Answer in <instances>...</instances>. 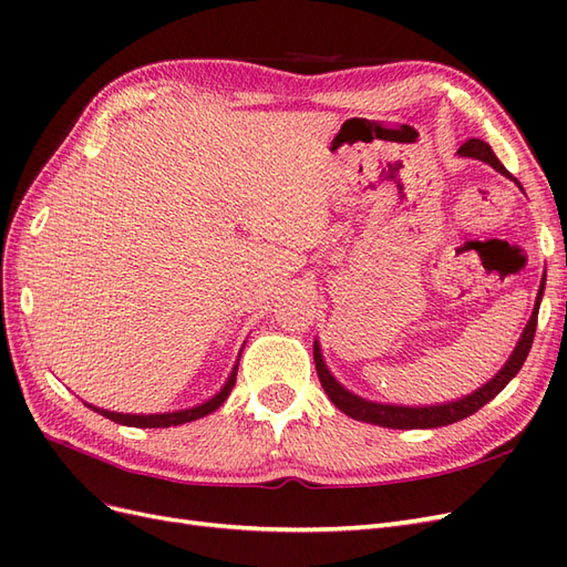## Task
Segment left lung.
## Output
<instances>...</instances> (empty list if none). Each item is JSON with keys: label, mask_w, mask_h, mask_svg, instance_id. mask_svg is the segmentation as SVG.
Segmentation results:
<instances>
[{"label": "left lung", "mask_w": 567, "mask_h": 567, "mask_svg": "<svg viewBox=\"0 0 567 567\" xmlns=\"http://www.w3.org/2000/svg\"><path fill=\"white\" fill-rule=\"evenodd\" d=\"M461 156H468V158H477V161H485L489 163L494 169H499L502 175H508V169L502 165V161L494 156L489 144H485L483 140H468L458 148ZM511 177V175H508ZM544 293V281L539 286V293H537V305H535V312H532L525 331L518 340L516 350H513L511 359L506 362V367L494 375V379L477 388L473 394L450 404H440V406H392V404H375V402H367L362 398H357V394L348 392L342 388L333 375L326 369L319 346L315 342V364H317V373H319V381L321 388L329 394V400L342 411V414H348L350 419L357 421H364V423H373V425H383V427H398V431H416V427H440V425H450L456 423L461 419H466L471 414H475L477 409H483L487 402H492L496 394H499L508 381L513 379L520 371V367L525 364L527 352L532 348V340H535V331H537V315H539V300Z\"/></svg>", "instance_id": "obj_1"}]
</instances>
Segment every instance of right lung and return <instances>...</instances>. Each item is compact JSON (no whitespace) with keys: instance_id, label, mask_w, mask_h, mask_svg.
Segmentation results:
<instances>
[{"instance_id":"add662e5","label":"right lung","mask_w":567,"mask_h":567,"mask_svg":"<svg viewBox=\"0 0 567 567\" xmlns=\"http://www.w3.org/2000/svg\"><path fill=\"white\" fill-rule=\"evenodd\" d=\"M236 371H238V364L234 367V371H231V375H229L227 385L221 388V390L215 394L213 400H208V402L200 404V406H194V409L173 411V414L134 416V414H115V411L96 409V406H92V404H87V406H90V409H94L96 414H101V416H106V419H111V421H115V423L132 425V427H169V425H179V423H188V421H196V419L208 416V414H213V411H215L217 406H221V402H225V400L229 398V392H231V388H234V383H236Z\"/></svg>"}]
</instances>
